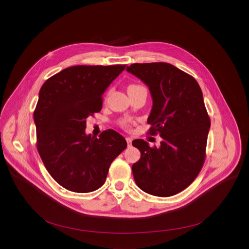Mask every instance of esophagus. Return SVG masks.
Returning <instances> with one entry per match:
<instances>
[{"label": "esophagus", "mask_w": 249, "mask_h": 249, "mask_svg": "<svg viewBox=\"0 0 249 249\" xmlns=\"http://www.w3.org/2000/svg\"><path fill=\"white\" fill-rule=\"evenodd\" d=\"M126 141H127V144H128V146L130 147V146L132 145V139H131V138H126Z\"/></svg>", "instance_id": "1"}]
</instances>
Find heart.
Listing matches in <instances>:
<instances>
[{"label":"heart","instance_id":"b5f03b06","mask_svg":"<svg viewBox=\"0 0 249 249\" xmlns=\"http://www.w3.org/2000/svg\"><path fill=\"white\" fill-rule=\"evenodd\" d=\"M140 88H143L141 86H137V85H131L129 88H128V90H131V89H140ZM123 124H126V121L123 122Z\"/></svg>","mask_w":249,"mask_h":249}]
</instances>
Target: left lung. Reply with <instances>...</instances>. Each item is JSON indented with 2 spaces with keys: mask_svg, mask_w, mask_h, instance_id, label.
<instances>
[{
  "mask_svg": "<svg viewBox=\"0 0 249 249\" xmlns=\"http://www.w3.org/2000/svg\"><path fill=\"white\" fill-rule=\"evenodd\" d=\"M126 71L150 89L151 134L161 137L151 148L142 139L132 142L141 159L132 165L136 184L146 193L169 197L189 186L200 172L211 126L196 80L168 63L132 64Z\"/></svg>",
  "mask_w": 249,
  "mask_h": 249,
  "instance_id": "obj_1",
  "label": "left lung"
}]
</instances>
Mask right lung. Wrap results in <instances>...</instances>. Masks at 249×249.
I'll return each mask as SVG.
<instances>
[{
  "label": "right lung",
  "instance_id": "right-lung-1",
  "mask_svg": "<svg viewBox=\"0 0 249 249\" xmlns=\"http://www.w3.org/2000/svg\"><path fill=\"white\" fill-rule=\"evenodd\" d=\"M126 65L74 66L41 87L33 118L37 150L53 178L67 190L89 193L105 182L109 166L127 147L114 130L86 134L87 118L102 108V94Z\"/></svg>",
  "mask_w": 249,
  "mask_h": 249
}]
</instances>
